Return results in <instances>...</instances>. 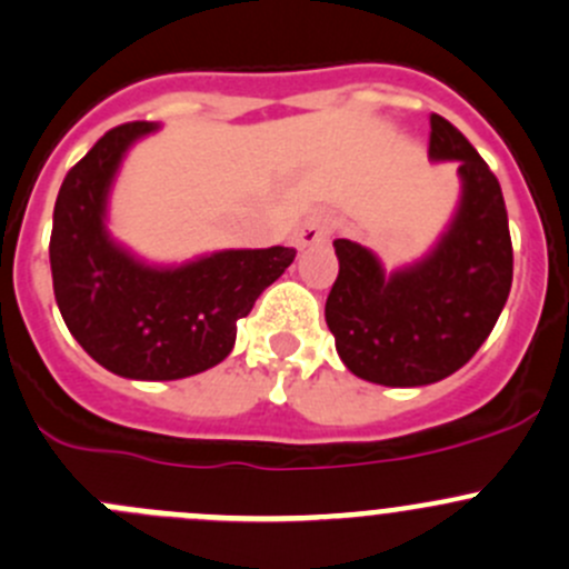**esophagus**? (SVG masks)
<instances>
[{
  "mask_svg": "<svg viewBox=\"0 0 569 569\" xmlns=\"http://www.w3.org/2000/svg\"><path fill=\"white\" fill-rule=\"evenodd\" d=\"M330 228H333V224H330V219L325 217V213H311V217L300 224V230H297V247L322 244V241H328Z\"/></svg>",
  "mask_w": 569,
  "mask_h": 569,
  "instance_id": "obj_1",
  "label": "esophagus"
}]
</instances>
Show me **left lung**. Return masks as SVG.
Instances as JSON below:
<instances>
[{"label": "left lung", "mask_w": 569, "mask_h": 569, "mask_svg": "<svg viewBox=\"0 0 569 569\" xmlns=\"http://www.w3.org/2000/svg\"><path fill=\"white\" fill-rule=\"evenodd\" d=\"M428 156L459 161L461 206L437 250L383 274L367 247L336 239L339 274L325 322L345 367L380 386H428L465 367L503 311L515 274L498 178L445 116L431 113Z\"/></svg>", "instance_id": "1"}]
</instances>
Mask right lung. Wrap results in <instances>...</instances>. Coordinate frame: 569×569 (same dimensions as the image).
<instances>
[{
    "label": "right lung",
    "mask_w": 569,
    "mask_h": 569,
    "mask_svg": "<svg viewBox=\"0 0 569 569\" xmlns=\"http://www.w3.org/2000/svg\"><path fill=\"white\" fill-rule=\"evenodd\" d=\"M158 130L127 121L104 132L58 191L49 263L60 317L82 350L132 380H178L228 358L236 322L295 261V247L224 250L178 269H156L116 247L104 200L121 156Z\"/></svg>",
    "instance_id": "1"
}]
</instances>
